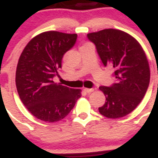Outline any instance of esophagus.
<instances>
[{"label":"esophagus","mask_w":158,"mask_h":158,"mask_svg":"<svg viewBox=\"0 0 158 158\" xmlns=\"http://www.w3.org/2000/svg\"><path fill=\"white\" fill-rule=\"evenodd\" d=\"M84 90L87 93H91L94 90V88H84Z\"/></svg>","instance_id":"esophagus-1"}]
</instances>
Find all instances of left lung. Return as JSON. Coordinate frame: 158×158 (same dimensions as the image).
Here are the masks:
<instances>
[{
	"instance_id": "left-lung-1",
	"label": "left lung",
	"mask_w": 158,
	"mask_h": 158,
	"mask_svg": "<svg viewBox=\"0 0 158 158\" xmlns=\"http://www.w3.org/2000/svg\"><path fill=\"white\" fill-rule=\"evenodd\" d=\"M102 64L114 69L115 83L99 87L106 102L98 111L108 118L129 114L141 102L149 84L150 70L143 48L123 31L107 28L87 34Z\"/></svg>"
}]
</instances>
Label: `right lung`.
<instances>
[{"instance_id":"1","label":"right lung","mask_w":158,"mask_h":158,"mask_svg":"<svg viewBox=\"0 0 158 158\" xmlns=\"http://www.w3.org/2000/svg\"><path fill=\"white\" fill-rule=\"evenodd\" d=\"M77 34L56 31L35 35L26 45L16 67V86L28 111L41 121L62 120L81 97L80 89L54 83L64 55L74 46Z\"/></svg>"}]
</instances>
